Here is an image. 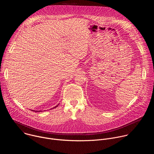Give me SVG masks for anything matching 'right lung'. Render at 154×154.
<instances>
[{"instance_id":"add662e5","label":"right lung","mask_w":154,"mask_h":154,"mask_svg":"<svg viewBox=\"0 0 154 154\" xmlns=\"http://www.w3.org/2000/svg\"><path fill=\"white\" fill-rule=\"evenodd\" d=\"M58 105H57V106H55V107H54V108H56V107H57V106H58ZM32 111H33V110H32ZM35 112H36V111H35ZM38 112H40V111H38Z\"/></svg>"}]
</instances>
